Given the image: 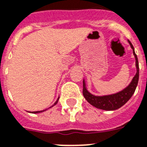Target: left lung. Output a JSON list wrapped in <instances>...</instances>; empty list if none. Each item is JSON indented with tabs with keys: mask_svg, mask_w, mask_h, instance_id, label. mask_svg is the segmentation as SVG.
<instances>
[{
	"mask_svg": "<svg viewBox=\"0 0 147 147\" xmlns=\"http://www.w3.org/2000/svg\"><path fill=\"white\" fill-rule=\"evenodd\" d=\"M131 47L133 50V54L134 55L135 60H136V67H137V73L135 74L134 77L133 78L132 81L130 83V84L123 90L120 92L115 93V94L108 95V96H96L94 95H92L91 93L87 91V88L85 87V82L83 81V95L86 100L94 106L96 108H99V109L105 110V111H114L118 108H121L122 106L126 103L128 101L132 96L134 94V91L136 90L137 85L138 83L139 79V65L138 60V57L134 52V49L132 44L130 41H129Z\"/></svg>",
	"mask_w": 147,
	"mask_h": 147,
	"instance_id": "8db88e82",
	"label": "left lung"
}]
</instances>
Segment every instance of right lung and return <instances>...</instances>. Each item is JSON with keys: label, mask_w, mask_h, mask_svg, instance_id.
I'll return each mask as SVG.
<instances>
[{"label": "right lung", "mask_w": 147, "mask_h": 147, "mask_svg": "<svg viewBox=\"0 0 147 147\" xmlns=\"http://www.w3.org/2000/svg\"><path fill=\"white\" fill-rule=\"evenodd\" d=\"M58 99H59V98H57V101H56V102H55V104H54V105H56L57 103V102H58ZM54 105H52V106H51V107H53V106H54ZM50 108H51V107H50ZM42 111H34V112H32V113H41V112H42Z\"/></svg>", "instance_id": "add662e5"}]
</instances>
